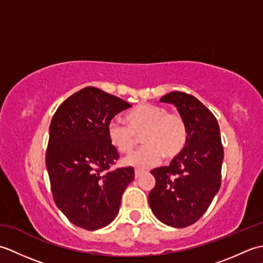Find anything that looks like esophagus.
<instances>
[{
    "instance_id": "esophagus-1",
    "label": "esophagus",
    "mask_w": 263,
    "mask_h": 263,
    "mask_svg": "<svg viewBox=\"0 0 263 263\" xmlns=\"http://www.w3.org/2000/svg\"><path fill=\"white\" fill-rule=\"evenodd\" d=\"M142 173H144V171H143V170H139V168H136V172H135V176H136V178L140 177V176H141V174H142Z\"/></svg>"
}]
</instances>
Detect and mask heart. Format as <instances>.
I'll return each mask as SVG.
<instances>
[{
    "instance_id": "b5f03b06",
    "label": "heart",
    "mask_w": 263,
    "mask_h": 263,
    "mask_svg": "<svg viewBox=\"0 0 263 263\" xmlns=\"http://www.w3.org/2000/svg\"><path fill=\"white\" fill-rule=\"evenodd\" d=\"M126 123L113 120L108 124L110 142L122 154H130L141 136L144 146L125 159V164L147 168L163 158L172 159L186 146V121L178 111L164 106L139 104L125 114Z\"/></svg>"
}]
</instances>
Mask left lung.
Instances as JSON below:
<instances>
[{
	"instance_id": "left-lung-1",
	"label": "left lung",
	"mask_w": 263,
	"mask_h": 263,
	"mask_svg": "<svg viewBox=\"0 0 263 263\" xmlns=\"http://www.w3.org/2000/svg\"><path fill=\"white\" fill-rule=\"evenodd\" d=\"M160 102L176 106L186 121L189 138L168 166L152 171L156 184L148 200L161 222L183 228L202 217L219 190L224 148L215 115L199 99L172 91Z\"/></svg>"
}]
</instances>
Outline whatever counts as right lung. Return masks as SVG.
<instances>
[{
	"instance_id": "1",
	"label": "right lung",
	"mask_w": 263,
	"mask_h": 263,
	"mask_svg": "<svg viewBox=\"0 0 263 263\" xmlns=\"http://www.w3.org/2000/svg\"><path fill=\"white\" fill-rule=\"evenodd\" d=\"M131 105L95 87L74 92L59 106L49 125L46 167L53 199L78 227L96 231L110 224L135 178L133 167L110 170L120 155L108 124Z\"/></svg>"
}]
</instances>
